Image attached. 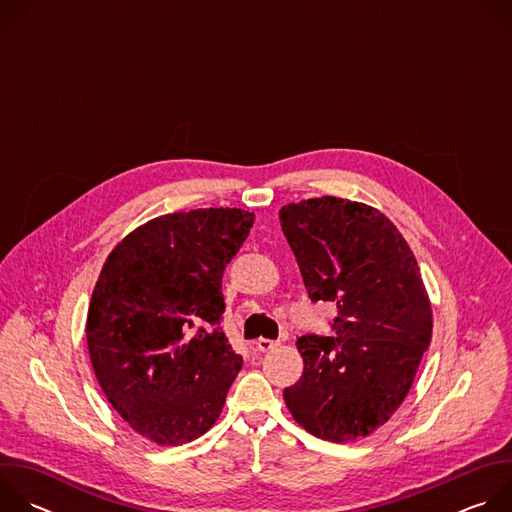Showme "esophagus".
Segmentation results:
<instances>
[{
	"label": "esophagus",
	"instance_id": "esophagus-1",
	"mask_svg": "<svg viewBox=\"0 0 512 512\" xmlns=\"http://www.w3.org/2000/svg\"><path fill=\"white\" fill-rule=\"evenodd\" d=\"M275 346H279V340H269V338H259L257 342H255V348L259 350V352H269V350H273Z\"/></svg>",
	"mask_w": 512,
	"mask_h": 512
}]
</instances>
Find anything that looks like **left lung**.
Returning a JSON list of instances; mask_svg holds the SVG:
<instances>
[{
	"mask_svg": "<svg viewBox=\"0 0 512 512\" xmlns=\"http://www.w3.org/2000/svg\"><path fill=\"white\" fill-rule=\"evenodd\" d=\"M312 302H334V336H300L304 373L283 391L294 419L342 444L379 429L411 389L431 340L417 261L373 206L322 196L279 210Z\"/></svg>",
	"mask_w": 512,
	"mask_h": 512,
	"instance_id": "left-lung-1",
	"label": "left lung"
}]
</instances>
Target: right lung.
Masks as SVG:
<instances>
[{"mask_svg": "<svg viewBox=\"0 0 512 512\" xmlns=\"http://www.w3.org/2000/svg\"><path fill=\"white\" fill-rule=\"evenodd\" d=\"M253 221L241 208L164 214L101 269L87 316L93 371L115 411L160 446L206 433L243 367L221 328V287Z\"/></svg>", "mask_w": 512, "mask_h": 512, "instance_id": "1", "label": "right lung"}]
</instances>
